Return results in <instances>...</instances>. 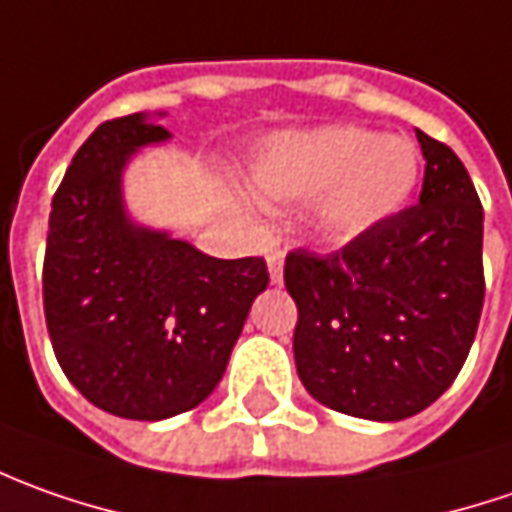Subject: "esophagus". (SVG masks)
Instances as JSON below:
<instances>
[{
    "label": "esophagus",
    "instance_id": "34e87169",
    "mask_svg": "<svg viewBox=\"0 0 512 512\" xmlns=\"http://www.w3.org/2000/svg\"><path fill=\"white\" fill-rule=\"evenodd\" d=\"M269 277H272V283H283V255L280 252H272L269 255Z\"/></svg>",
    "mask_w": 512,
    "mask_h": 512
}]
</instances>
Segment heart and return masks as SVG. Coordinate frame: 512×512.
Segmentation results:
<instances>
[{"label":"heart","mask_w":512,"mask_h":512,"mask_svg":"<svg viewBox=\"0 0 512 512\" xmlns=\"http://www.w3.org/2000/svg\"><path fill=\"white\" fill-rule=\"evenodd\" d=\"M252 175L263 198H320L317 226L323 235L351 240L408 203L419 178V155L405 138L337 124L274 138Z\"/></svg>","instance_id":"b5f03b06"}]
</instances>
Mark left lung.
<instances>
[{
	"label": "left lung",
	"instance_id": "1",
	"mask_svg": "<svg viewBox=\"0 0 512 512\" xmlns=\"http://www.w3.org/2000/svg\"><path fill=\"white\" fill-rule=\"evenodd\" d=\"M419 203L343 249H291L294 362L306 391L340 414L397 422L425 411L462 371L482 303L485 209L448 144L419 133Z\"/></svg>",
	"mask_w": 512,
	"mask_h": 512
}]
</instances>
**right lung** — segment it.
Returning <instances> with one entry per match:
<instances>
[{
  "instance_id": "add662e5",
  "label": "right lung",
  "mask_w": 512,
  "mask_h": 512,
  "mask_svg": "<svg viewBox=\"0 0 512 512\" xmlns=\"http://www.w3.org/2000/svg\"><path fill=\"white\" fill-rule=\"evenodd\" d=\"M167 135L124 115L81 144L53 195L42 272L67 379L101 411L144 422L184 414L215 391L252 300L269 286L263 257H206L124 218L121 167Z\"/></svg>"
}]
</instances>
